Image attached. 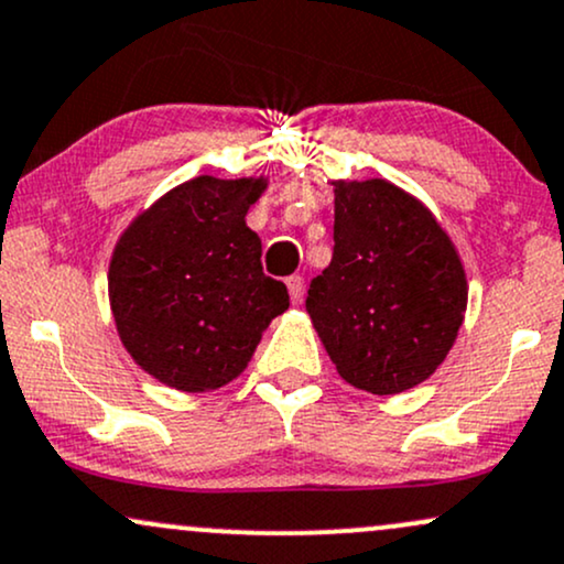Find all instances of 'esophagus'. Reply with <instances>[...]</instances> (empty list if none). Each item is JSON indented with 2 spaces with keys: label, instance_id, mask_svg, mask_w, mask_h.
<instances>
[{
  "label": "esophagus",
  "instance_id": "esophagus-1",
  "mask_svg": "<svg viewBox=\"0 0 564 564\" xmlns=\"http://www.w3.org/2000/svg\"><path fill=\"white\" fill-rule=\"evenodd\" d=\"M286 286H289L291 302L300 304L304 300V278L302 275H291V278H286Z\"/></svg>",
  "mask_w": 564,
  "mask_h": 564
}]
</instances>
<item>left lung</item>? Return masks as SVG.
<instances>
[{
    "instance_id": "8db88e82",
    "label": "left lung",
    "mask_w": 564,
    "mask_h": 564,
    "mask_svg": "<svg viewBox=\"0 0 564 564\" xmlns=\"http://www.w3.org/2000/svg\"><path fill=\"white\" fill-rule=\"evenodd\" d=\"M334 257L307 312L338 376L399 393L449 355L467 307L463 260L423 202L383 178L334 181Z\"/></svg>"
}]
</instances>
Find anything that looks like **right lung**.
Masks as SVG:
<instances>
[{"instance_id": "obj_1", "label": "right lung", "mask_w": 564, "mask_h": 564, "mask_svg": "<svg viewBox=\"0 0 564 564\" xmlns=\"http://www.w3.org/2000/svg\"><path fill=\"white\" fill-rule=\"evenodd\" d=\"M268 178L199 175L144 209L110 260V307L133 362L171 389L202 393L239 378L289 291L262 273L247 226Z\"/></svg>"}]
</instances>
